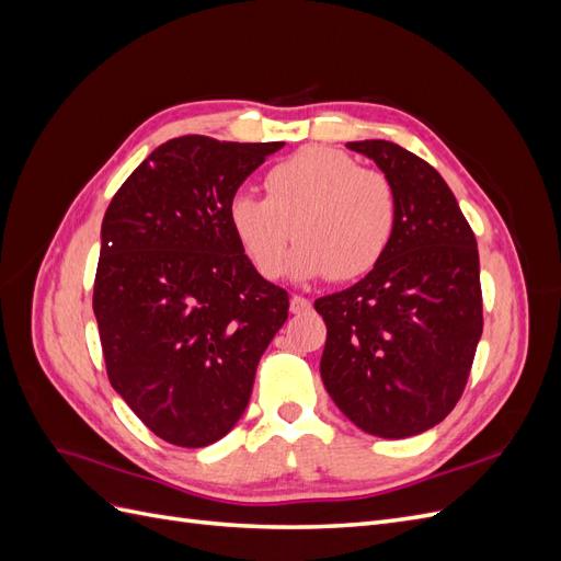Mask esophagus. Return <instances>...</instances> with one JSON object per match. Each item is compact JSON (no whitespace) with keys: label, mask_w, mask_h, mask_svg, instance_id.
I'll return each mask as SVG.
<instances>
[{"label":"esophagus","mask_w":561,"mask_h":561,"mask_svg":"<svg viewBox=\"0 0 561 561\" xmlns=\"http://www.w3.org/2000/svg\"><path fill=\"white\" fill-rule=\"evenodd\" d=\"M290 311H293V313H307V311H311V301H309L307 297L295 295V297L290 299Z\"/></svg>","instance_id":"34e87169"}]
</instances>
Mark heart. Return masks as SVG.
Wrapping results in <instances>:
<instances>
[{
  "label": "heart",
  "mask_w": 561,
  "mask_h": 561,
  "mask_svg": "<svg viewBox=\"0 0 561 561\" xmlns=\"http://www.w3.org/2000/svg\"><path fill=\"white\" fill-rule=\"evenodd\" d=\"M264 192L266 198L233 194L227 217L245 260L268 280L285 271L293 236L299 241L293 274H330L339 283L367 276L393 241V184L383 173L360 168L346 151L304 147L271 168Z\"/></svg>",
  "instance_id": "1"
}]
</instances>
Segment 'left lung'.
Instances as JSON below:
<instances>
[{"mask_svg": "<svg viewBox=\"0 0 561 561\" xmlns=\"http://www.w3.org/2000/svg\"><path fill=\"white\" fill-rule=\"evenodd\" d=\"M348 149L393 184L398 222L377 268L316 299L328 325L320 377L365 433L412 437L437 426L468 383L482 336L478 241L431 163L386 140Z\"/></svg>", "mask_w": 561, "mask_h": 561, "instance_id": "obj_1", "label": "left lung"}]
</instances>
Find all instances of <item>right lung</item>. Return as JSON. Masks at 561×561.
<instances>
[{"label":"right lung","instance_id":"right-lung-1","mask_svg":"<svg viewBox=\"0 0 561 561\" xmlns=\"http://www.w3.org/2000/svg\"><path fill=\"white\" fill-rule=\"evenodd\" d=\"M283 142L182 135L118 186L103 219L93 311L110 383L175 447H206L245 412L290 297L236 243L227 208Z\"/></svg>","mask_w":561,"mask_h":561}]
</instances>
